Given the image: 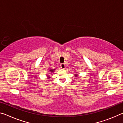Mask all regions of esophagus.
Returning a JSON list of instances; mask_svg holds the SVG:
<instances>
[{"instance_id":"34e87169","label":"esophagus","mask_w":123,"mask_h":123,"mask_svg":"<svg viewBox=\"0 0 123 123\" xmlns=\"http://www.w3.org/2000/svg\"><path fill=\"white\" fill-rule=\"evenodd\" d=\"M61 67L62 68V69H65L66 68V65L65 63H61Z\"/></svg>"}]
</instances>
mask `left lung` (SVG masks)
Returning a JSON list of instances; mask_svg holds the SVG:
<instances>
[{
    "label": "left lung",
    "mask_w": 123,
    "mask_h": 123,
    "mask_svg": "<svg viewBox=\"0 0 123 123\" xmlns=\"http://www.w3.org/2000/svg\"><path fill=\"white\" fill-rule=\"evenodd\" d=\"M75 75H75V76H76V77H77V74H75Z\"/></svg>",
    "instance_id": "8db88e82"
}]
</instances>
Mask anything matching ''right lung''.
I'll return each mask as SVG.
<instances>
[{"label":"right lung","instance_id":"add662e5","mask_svg":"<svg viewBox=\"0 0 123 123\" xmlns=\"http://www.w3.org/2000/svg\"><path fill=\"white\" fill-rule=\"evenodd\" d=\"M55 69H50V73H53V72H54V71H55ZM48 77H49V78H50V76L49 75H48Z\"/></svg>","mask_w":123,"mask_h":123}]
</instances>
